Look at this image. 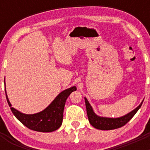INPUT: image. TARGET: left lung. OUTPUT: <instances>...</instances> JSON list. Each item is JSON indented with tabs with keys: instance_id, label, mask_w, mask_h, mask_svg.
<instances>
[{
	"instance_id": "obj_1",
	"label": "left lung",
	"mask_w": 150,
	"mask_h": 150,
	"mask_svg": "<svg viewBox=\"0 0 150 150\" xmlns=\"http://www.w3.org/2000/svg\"><path fill=\"white\" fill-rule=\"evenodd\" d=\"M143 101L144 100H142V102L140 103L138 107H137L132 112H128L125 116L118 118H108L98 116L94 112L93 108L91 107V104H89V102L87 100L86 98H85V102H86V107L87 116H88V121L94 128L100 130H112L122 127L123 125H125L132 120V118L134 116L135 113L140 108L143 104Z\"/></svg>"
}]
</instances>
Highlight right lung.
<instances>
[{"mask_svg":"<svg viewBox=\"0 0 150 150\" xmlns=\"http://www.w3.org/2000/svg\"><path fill=\"white\" fill-rule=\"evenodd\" d=\"M5 83V82H4ZM76 86L64 90L43 110L34 114H25L12 107L6 92V100L13 115L18 121L29 129L40 132H52L61 127L63 121V112L65 102L71 92L76 91Z\"/></svg>","mask_w":150,"mask_h":150,"instance_id":"obj_1","label":"right lung"}]
</instances>
